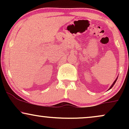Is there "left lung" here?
Wrapping results in <instances>:
<instances>
[{"label": "left lung", "instance_id": "obj_1", "mask_svg": "<svg viewBox=\"0 0 129 129\" xmlns=\"http://www.w3.org/2000/svg\"><path fill=\"white\" fill-rule=\"evenodd\" d=\"M117 79H118V78H117L116 79V80H115V81H114V82H113V84H112V86H111V87H110V88H109V89H111V88H112V87H113V85H114V84H115V82H116V81Z\"/></svg>", "mask_w": 129, "mask_h": 129}]
</instances>
